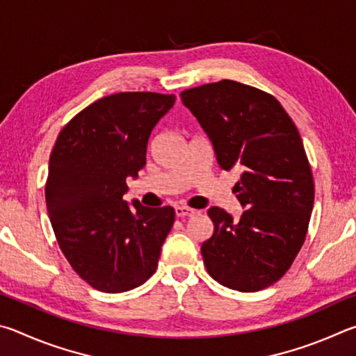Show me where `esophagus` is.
<instances>
[{
    "label": "esophagus",
    "mask_w": 356,
    "mask_h": 356,
    "mask_svg": "<svg viewBox=\"0 0 356 356\" xmlns=\"http://www.w3.org/2000/svg\"><path fill=\"white\" fill-rule=\"evenodd\" d=\"M197 213L195 209H191L188 207H177L175 208V214H177L178 217H192Z\"/></svg>",
    "instance_id": "34e87169"
}]
</instances>
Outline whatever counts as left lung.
I'll list each match as a JSON object with an SVG mask.
<instances>
[{
  "label": "left lung",
  "mask_w": 356,
  "mask_h": 356,
  "mask_svg": "<svg viewBox=\"0 0 356 356\" xmlns=\"http://www.w3.org/2000/svg\"><path fill=\"white\" fill-rule=\"evenodd\" d=\"M183 104L213 143L217 164L239 170L244 213L209 208L214 233L203 242L209 275L229 289L254 292L282 278L305 242L314 181L302 137L275 98L223 79L181 92Z\"/></svg>",
  "instance_id": "obj_1"
}]
</instances>
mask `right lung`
Segmentation results:
<instances>
[{
    "label": "right lung",
    "instance_id": "add662e5",
    "mask_svg": "<svg viewBox=\"0 0 356 356\" xmlns=\"http://www.w3.org/2000/svg\"><path fill=\"white\" fill-rule=\"evenodd\" d=\"M175 95L120 92L103 97L60 131L49 156L47 209L73 270L109 294L131 291L153 275L175 222L172 207L128 203L127 178L147 162L149 134Z\"/></svg>",
    "mask_w": 356,
    "mask_h": 356
}]
</instances>
